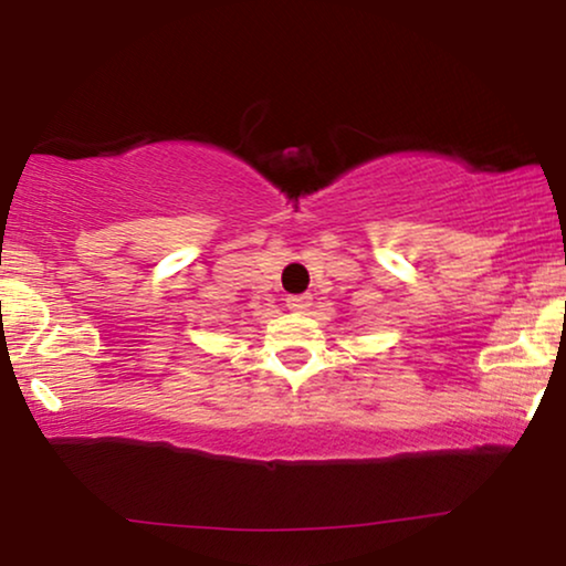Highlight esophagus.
Here are the masks:
<instances>
[{"label": "esophagus", "instance_id": "obj_1", "mask_svg": "<svg viewBox=\"0 0 566 566\" xmlns=\"http://www.w3.org/2000/svg\"><path fill=\"white\" fill-rule=\"evenodd\" d=\"M310 302H313L310 294H292V297H286V307H290L292 313H305V310L310 307Z\"/></svg>", "mask_w": 566, "mask_h": 566}]
</instances>
